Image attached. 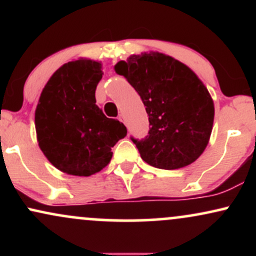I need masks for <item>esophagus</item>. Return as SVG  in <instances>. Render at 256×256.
<instances>
[{
  "mask_svg": "<svg viewBox=\"0 0 256 256\" xmlns=\"http://www.w3.org/2000/svg\"><path fill=\"white\" fill-rule=\"evenodd\" d=\"M119 120H120V122H124V124L126 125V120H125V116H122V114H120V116H119Z\"/></svg>",
  "mask_w": 256,
  "mask_h": 256,
  "instance_id": "1",
  "label": "esophagus"
}]
</instances>
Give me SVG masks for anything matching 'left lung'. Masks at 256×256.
<instances>
[{
  "label": "left lung",
  "instance_id": "left-lung-1",
  "mask_svg": "<svg viewBox=\"0 0 256 256\" xmlns=\"http://www.w3.org/2000/svg\"><path fill=\"white\" fill-rule=\"evenodd\" d=\"M116 72L137 91L149 116L148 134L130 137L140 158L162 170L192 164L208 144L214 120L212 98L198 76L161 52L132 55Z\"/></svg>",
  "mask_w": 256,
  "mask_h": 256
}]
</instances>
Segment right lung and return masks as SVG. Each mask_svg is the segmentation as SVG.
<instances>
[{
    "mask_svg": "<svg viewBox=\"0 0 256 256\" xmlns=\"http://www.w3.org/2000/svg\"><path fill=\"white\" fill-rule=\"evenodd\" d=\"M102 64L77 60L58 70L40 94L34 114L38 143L58 170L91 176L110 161L112 148L128 134L125 125L110 119L96 104Z\"/></svg>",
    "mask_w": 256,
    "mask_h": 256,
    "instance_id": "obj_1",
    "label": "right lung"
}]
</instances>
